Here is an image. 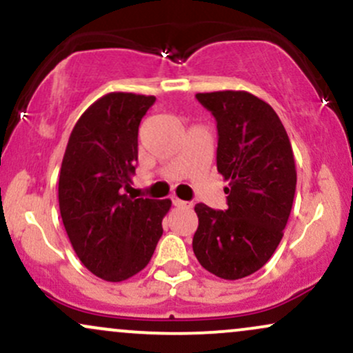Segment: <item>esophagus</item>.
<instances>
[{
	"label": "esophagus",
	"instance_id": "1",
	"mask_svg": "<svg viewBox=\"0 0 353 353\" xmlns=\"http://www.w3.org/2000/svg\"><path fill=\"white\" fill-rule=\"evenodd\" d=\"M172 203H173V206H176V208H186V206H188V203L180 200V198H176V196L172 198Z\"/></svg>",
	"mask_w": 353,
	"mask_h": 353
}]
</instances>
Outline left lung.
<instances>
[{
	"label": "left lung",
	"instance_id": "1",
	"mask_svg": "<svg viewBox=\"0 0 353 353\" xmlns=\"http://www.w3.org/2000/svg\"><path fill=\"white\" fill-rule=\"evenodd\" d=\"M216 119V167L228 180V210L198 203L193 252L206 271L241 279L259 271L283 239L296 193L288 132L269 103L246 90L196 94Z\"/></svg>",
	"mask_w": 353,
	"mask_h": 353
}]
</instances>
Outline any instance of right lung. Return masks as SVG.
Segmentation results:
<instances>
[{"label":"right lung","mask_w":353,"mask_h":353,"mask_svg":"<svg viewBox=\"0 0 353 353\" xmlns=\"http://www.w3.org/2000/svg\"><path fill=\"white\" fill-rule=\"evenodd\" d=\"M153 95L110 92L95 101L70 132L59 173V210L81 263L109 283L150 263L172 201L130 198L139 160L140 120Z\"/></svg>","instance_id":"obj_1"}]
</instances>
